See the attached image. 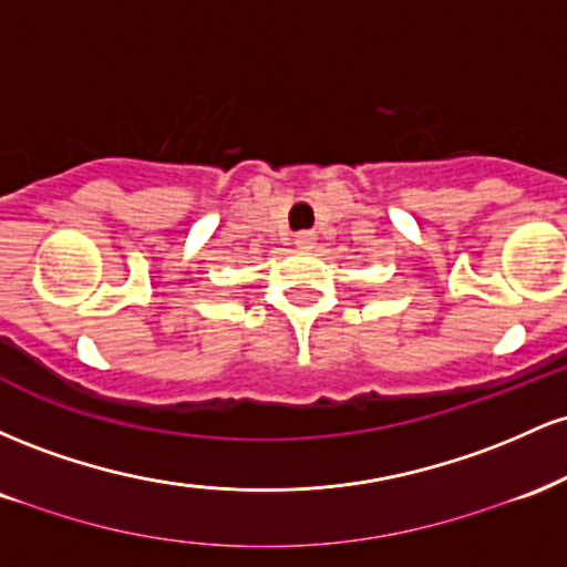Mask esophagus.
<instances>
[{
    "mask_svg": "<svg viewBox=\"0 0 567 567\" xmlns=\"http://www.w3.org/2000/svg\"><path fill=\"white\" fill-rule=\"evenodd\" d=\"M296 245L301 247V250H309V247L317 245V234L315 231H298L296 234Z\"/></svg>",
    "mask_w": 567,
    "mask_h": 567,
    "instance_id": "34e87169",
    "label": "esophagus"
}]
</instances>
